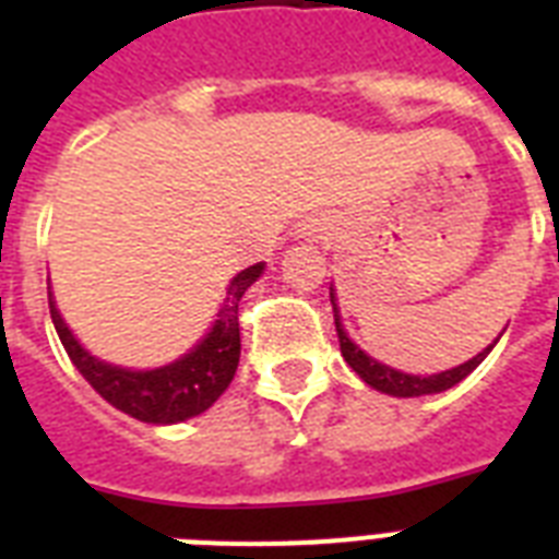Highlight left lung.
Returning <instances> with one entry per match:
<instances>
[{
  "mask_svg": "<svg viewBox=\"0 0 559 559\" xmlns=\"http://www.w3.org/2000/svg\"><path fill=\"white\" fill-rule=\"evenodd\" d=\"M331 305H333V322H336V336H340V350L345 362H348L354 371L362 377V380L371 385V389L382 391V394H394V397H424V394H438V391H447L452 389L455 382H461L467 377L469 371H476L481 366V359L490 354V348H485L481 354L464 362V366L452 368V371H441V373H429V377H415V373H403V371H394L389 366H380L377 359H371L366 350H359L354 342L348 340V333L342 328L340 322V310H336V296H333L331 289Z\"/></svg>",
  "mask_w": 559,
  "mask_h": 559,
  "instance_id": "left-lung-1",
  "label": "left lung"
}]
</instances>
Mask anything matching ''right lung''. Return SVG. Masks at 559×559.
I'll return each mask as SVG.
<instances>
[{"label":"right lung","instance_id":"1","mask_svg":"<svg viewBox=\"0 0 559 559\" xmlns=\"http://www.w3.org/2000/svg\"><path fill=\"white\" fill-rule=\"evenodd\" d=\"M261 272L263 263H254L240 272L228 287L219 319L214 322L209 336L191 354L170 366L156 368V371H127V368L107 366V362L90 357L78 345L72 331L66 328L51 296H48V310H51V322H55L66 354L100 397L144 424H179L193 415H202L235 377L237 362H240L237 305L246 289L261 278Z\"/></svg>","mask_w":559,"mask_h":559}]
</instances>
